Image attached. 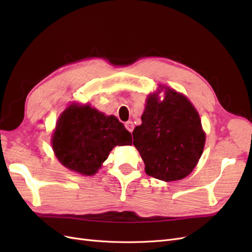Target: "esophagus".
<instances>
[{
	"instance_id": "34e87169",
	"label": "esophagus",
	"mask_w": 252,
	"mask_h": 252,
	"mask_svg": "<svg viewBox=\"0 0 252 252\" xmlns=\"http://www.w3.org/2000/svg\"><path fill=\"white\" fill-rule=\"evenodd\" d=\"M125 127H126V129H127L129 132H132L133 128H134V125H133V123H132L131 121H128V122H126V123H125Z\"/></svg>"
}]
</instances>
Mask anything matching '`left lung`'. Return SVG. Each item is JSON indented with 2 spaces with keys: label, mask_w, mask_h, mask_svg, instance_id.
<instances>
[{
  "label": "left lung",
  "mask_w": 252,
  "mask_h": 252,
  "mask_svg": "<svg viewBox=\"0 0 252 252\" xmlns=\"http://www.w3.org/2000/svg\"><path fill=\"white\" fill-rule=\"evenodd\" d=\"M132 135L145 171L165 182L182 180L193 170L206 139L194 106L170 88H166L163 101L158 93L148 96L142 124Z\"/></svg>",
  "instance_id": "8db88e82"
}]
</instances>
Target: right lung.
<instances>
[{"mask_svg":"<svg viewBox=\"0 0 252 252\" xmlns=\"http://www.w3.org/2000/svg\"><path fill=\"white\" fill-rule=\"evenodd\" d=\"M60 163L84 175H94L116 146L131 145V133L114 117L71 104L61 114L51 139Z\"/></svg>","mask_w":252,"mask_h":252,"instance_id":"right-lung-1","label":"right lung"}]
</instances>
